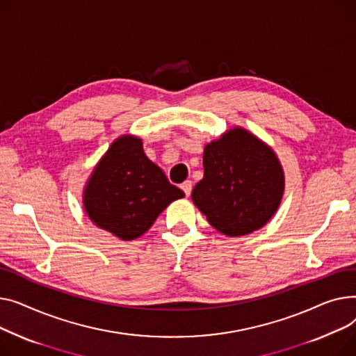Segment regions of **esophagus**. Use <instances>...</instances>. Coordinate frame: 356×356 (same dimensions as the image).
Segmentation results:
<instances>
[{"label":"esophagus","mask_w":356,"mask_h":356,"mask_svg":"<svg viewBox=\"0 0 356 356\" xmlns=\"http://www.w3.org/2000/svg\"><path fill=\"white\" fill-rule=\"evenodd\" d=\"M181 190L184 191L185 197H190L191 191H193V182L191 181H185L181 184Z\"/></svg>","instance_id":"34e87169"}]
</instances>
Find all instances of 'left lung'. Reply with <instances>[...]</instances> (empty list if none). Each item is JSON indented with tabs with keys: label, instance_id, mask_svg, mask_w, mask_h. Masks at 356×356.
Wrapping results in <instances>:
<instances>
[{
	"label": "left lung",
	"instance_id": "left-lung-1",
	"mask_svg": "<svg viewBox=\"0 0 356 356\" xmlns=\"http://www.w3.org/2000/svg\"><path fill=\"white\" fill-rule=\"evenodd\" d=\"M204 177L193 201L220 233L245 236L275 216L284 193L282 163L270 146L234 127L204 146Z\"/></svg>",
	"mask_w": 356,
	"mask_h": 356
}]
</instances>
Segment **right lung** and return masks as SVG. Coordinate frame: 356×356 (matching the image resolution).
I'll return each instance as SVG.
<instances>
[{"label": "right lung", "instance_id": "add662e5", "mask_svg": "<svg viewBox=\"0 0 356 356\" xmlns=\"http://www.w3.org/2000/svg\"><path fill=\"white\" fill-rule=\"evenodd\" d=\"M182 197L145 155L142 139L122 135L92 171L83 190V207L95 225L131 241L148 232L165 208Z\"/></svg>", "mask_w": 356, "mask_h": 356}]
</instances>
